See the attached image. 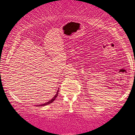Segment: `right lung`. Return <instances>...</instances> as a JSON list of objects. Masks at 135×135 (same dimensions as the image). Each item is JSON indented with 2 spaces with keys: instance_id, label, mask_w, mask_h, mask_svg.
Returning <instances> with one entry per match:
<instances>
[{
  "instance_id": "add662e5",
  "label": "right lung",
  "mask_w": 135,
  "mask_h": 135,
  "mask_svg": "<svg viewBox=\"0 0 135 135\" xmlns=\"http://www.w3.org/2000/svg\"><path fill=\"white\" fill-rule=\"evenodd\" d=\"M58 94H59V90H57V92L56 95H54V97L52 98V99H51V100H49V101H48V102H46V103H44V104H42V105H38V106H46V105H49V104L51 103H52V102H53L54 101L55 99H56V98H57V97Z\"/></svg>"
}]
</instances>
